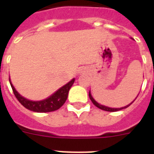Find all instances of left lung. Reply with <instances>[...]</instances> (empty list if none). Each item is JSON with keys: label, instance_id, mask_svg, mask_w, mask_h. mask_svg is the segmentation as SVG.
I'll list each match as a JSON object with an SVG mask.
<instances>
[{"label": "left lung", "instance_id": "8db88e82", "mask_svg": "<svg viewBox=\"0 0 154 154\" xmlns=\"http://www.w3.org/2000/svg\"><path fill=\"white\" fill-rule=\"evenodd\" d=\"M89 97H90L91 100L92 101V103L96 106L97 107H98L99 109H100V110H106V111H110V112H114V111H118V110H122V109H125V108H127L128 106H129L134 101V100H133L131 103L129 104V105H127L125 107H122V108H110V107H107V106H102V105H100V104H99L98 102H97L96 100H94L93 97H91V92H89ZM137 98V97H136Z\"/></svg>", "mask_w": 154, "mask_h": 154}]
</instances>
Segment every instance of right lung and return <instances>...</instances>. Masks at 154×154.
<instances>
[{"mask_svg": "<svg viewBox=\"0 0 154 154\" xmlns=\"http://www.w3.org/2000/svg\"><path fill=\"white\" fill-rule=\"evenodd\" d=\"M74 81L75 79L73 78L68 83L59 88L52 96L48 97L47 99L39 100V101H33V100H29L25 97H23L17 92L15 87H13V85L11 82V80H10V83H11V86L12 90L15 94V97L17 98V100L20 101V103L23 106L25 107L28 110L35 111V112L45 113V112H51V111L58 110L65 103L67 96H68V91L72 86V84L74 83Z\"/></svg>", "mask_w": 154, "mask_h": 154, "instance_id": "1", "label": "right lung"}]
</instances>
